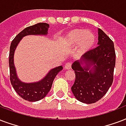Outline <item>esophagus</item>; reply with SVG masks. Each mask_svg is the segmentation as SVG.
I'll return each mask as SVG.
<instances>
[{
    "instance_id": "esophagus-1",
    "label": "esophagus",
    "mask_w": 126,
    "mask_h": 126,
    "mask_svg": "<svg viewBox=\"0 0 126 126\" xmlns=\"http://www.w3.org/2000/svg\"><path fill=\"white\" fill-rule=\"evenodd\" d=\"M71 69V63L70 62H68L65 64V70H69Z\"/></svg>"
}]
</instances>
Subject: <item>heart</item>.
I'll list each match as a JSON object with an SVG mask.
<instances>
[{"mask_svg":"<svg viewBox=\"0 0 126 126\" xmlns=\"http://www.w3.org/2000/svg\"><path fill=\"white\" fill-rule=\"evenodd\" d=\"M65 42L69 46L77 44V52L84 55L91 50L95 43V35L91 31L82 28H75L67 33Z\"/></svg>","mask_w":126,"mask_h":126,"instance_id":"heart-1","label":"heart"}]
</instances>
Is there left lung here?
Segmentation results:
<instances>
[{"mask_svg":"<svg viewBox=\"0 0 126 126\" xmlns=\"http://www.w3.org/2000/svg\"><path fill=\"white\" fill-rule=\"evenodd\" d=\"M98 31L97 47L82 55L72 69L75 80L71 87L79 101L93 104L101 99L110 89L114 79L116 53L114 43L101 29Z\"/></svg>","mask_w":126,"mask_h":126,"instance_id":"obj_1","label":"left lung"}]
</instances>
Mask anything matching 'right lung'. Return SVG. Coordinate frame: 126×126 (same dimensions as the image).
<instances>
[{
  "instance_id": "1",
  "label": "right lung",
  "mask_w": 126,
  "mask_h": 126,
  "mask_svg": "<svg viewBox=\"0 0 126 126\" xmlns=\"http://www.w3.org/2000/svg\"><path fill=\"white\" fill-rule=\"evenodd\" d=\"M49 25L47 23H38L27 27L19 33L12 40L9 53L10 79L13 88L20 97L29 102L38 101L44 98L51 90L55 77L63 69L62 66L55 67L51 69L42 80L37 82H22L18 79L14 63V55L16 47L22 37L28 35H46L48 33Z\"/></svg>"
}]
</instances>
